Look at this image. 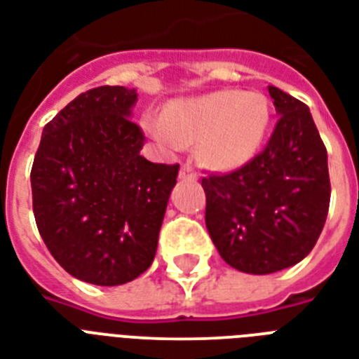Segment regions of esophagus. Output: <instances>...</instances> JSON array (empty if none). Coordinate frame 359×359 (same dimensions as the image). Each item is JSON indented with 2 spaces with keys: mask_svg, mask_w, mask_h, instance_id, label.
Here are the masks:
<instances>
[{
  "mask_svg": "<svg viewBox=\"0 0 359 359\" xmlns=\"http://www.w3.org/2000/svg\"><path fill=\"white\" fill-rule=\"evenodd\" d=\"M179 179L180 180H196L197 175H196V171H194V169H191L190 165L186 163V165H182V168H180Z\"/></svg>",
  "mask_w": 359,
  "mask_h": 359,
  "instance_id": "esophagus-1",
  "label": "esophagus"
}]
</instances>
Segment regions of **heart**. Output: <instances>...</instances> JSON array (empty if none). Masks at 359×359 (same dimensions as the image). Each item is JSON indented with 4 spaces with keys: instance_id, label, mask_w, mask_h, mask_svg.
<instances>
[{
    "instance_id": "obj_1",
    "label": "heart",
    "mask_w": 359,
    "mask_h": 359,
    "mask_svg": "<svg viewBox=\"0 0 359 359\" xmlns=\"http://www.w3.org/2000/svg\"><path fill=\"white\" fill-rule=\"evenodd\" d=\"M270 124V104L255 91H218L175 100L163 117L147 115L143 128L165 149L196 143L199 156L218 171H235L261 151Z\"/></svg>"
}]
</instances>
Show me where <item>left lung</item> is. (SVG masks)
I'll use <instances>...</instances> for the list:
<instances>
[{
  "instance_id": "8db88e82",
  "label": "left lung",
  "mask_w": 359,
  "mask_h": 359,
  "mask_svg": "<svg viewBox=\"0 0 359 359\" xmlns=\"http://www.w3.org/2000/svg\"><path fill=\"white\" fill-rule=\"evenodd\" d=\"M279 115L266 149L244 168L201 180L205 224L227 264L245 273H273L306 259L330 207L328 152L311 111L268 86Z\"/></svg>"
}]
</instances>
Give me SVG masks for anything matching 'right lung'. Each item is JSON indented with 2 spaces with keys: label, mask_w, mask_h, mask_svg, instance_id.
<instances>
[{
  "label": "right lung",
  "mask_w": 359,
  "mask_h": 359,
  "mask_svg": "<svg viewBox=\"0 0 359 359\" xmlns=\"http://www.w3.org/2000/svg\"><path fill=\"white\" fill-rule=\"evenodd\" d=\"M135 89L95 87L42 130L31 169L33 212L44 244L86 283H128L152 264L179 163L141 156L132 123Z\"/></svg>",
  "instance_id": "add662e5"
}]
</instances>
